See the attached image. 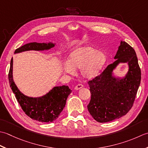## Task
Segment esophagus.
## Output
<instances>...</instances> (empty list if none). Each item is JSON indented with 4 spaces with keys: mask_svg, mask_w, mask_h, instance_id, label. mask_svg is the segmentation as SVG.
Wrapping results in <instances>:
<instances>
[{
    "mask_svg": "<svg viewBox=\"0 0 148 148\" xmlns=\"http://www.w3.org/2000/svg\"><path fill=\"white\" fill-rule=\"evenodd\" d=\"M82 87H83V86L82 85V84H78V85H77L75 87V90H79L81 88H82Z\"/></svg>",
    "mask_w": 148,
    "mask_h": 148,
    "instance_id": "esophagus-1",
    "label": "esophagus"
}]
</instances>
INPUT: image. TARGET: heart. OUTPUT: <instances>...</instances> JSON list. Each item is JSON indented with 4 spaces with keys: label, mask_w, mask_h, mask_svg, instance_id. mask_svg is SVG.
Segmentation results:
<instances>
[{
    "label": "heart",
    "mask_w": 148,
    "mask_h": 148,
    "mask_svg": "<svg viewBox=\"0 0 148 148\" xmlns=\"http://www.w3.org/2000/svg\"><path fill=\"white\" fill-rule=\"evenodd\" d=\"M107 62L106 55L91 46L75 49L69 56V62H64L65 73L73 75L75 69H81V75L86 79H92L101 73Z\"/></svg>",
    "instance_id": "1"
}]
</instances>
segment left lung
Here are the masks:
<instances>
[{
	"mask_svg": "<svg viewBox=\"0 0 148 148\" xmlns=\"http://www.w3.org/2000/svg\"><path fill=\"white\" fill-rule=\"evenodd\" d=\"M114 59L100 75L88 82L91 96L87 109L99 123L110 122L126 115L133 106L140 84V69L133 48L121 41ZM120 64H128L127 72L121 76L114 73Z\"/></svg>",
	"mask_w": 148,
	"mask_h": 148,
	"instance_id": "obj_1",
	"label": "left lung"
}]
</instances>
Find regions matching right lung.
<instances>
[{"label": "right lung", "mask_w": 148, "mask_h": 148, "mask_svg": "<svg viewBox=\"0 0 148 148\" xmlns=\"http://www.w3.org/2000/svg\"><path fill=\"white\" fill-rule=\"evenodd\" d=\"M56 43H40L33 42L24 45L15 50L14 54L26 51H44L52 49ZM13 59L11 60L9 72V82L12 91L15 95L18 102L23 112L31 119L42 123H50L56 121L64 108L66 99L71 90L68 86H55L46 94L39 97L25 95L18 88L13 80Z\"/></svg>", "instance_id": "add662e5"}]
</instances>
